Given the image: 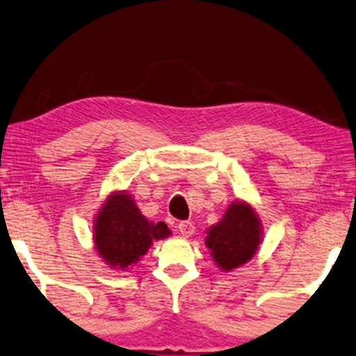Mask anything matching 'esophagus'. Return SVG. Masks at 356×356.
I'll list each match as a JSON object with an SVG mask.
<instances>
[{"label": "esophagus", "instance_id": "esophagus-1", "mask_svg": "<svg viewBox=\"0 0 356 356\" xmlns=\"http://www.w3.org/2000/svg\"><path fill=\"white\" fill-rule=\"evenodd\" d=\"M178 230L184 238H189L191 235H194L195 227H194V224L191 222V220H183V222L178 224Z\"/></svg>", "mask_w": 356, "mask_h": 356}]
</instances>
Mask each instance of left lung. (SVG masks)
Wrapping results in <instances>:
<instances>
[{
    "label": "left lung",
    "mask_w": 356,
    "mask_h": 356,
    "mask_svg": "<svg viewBox=\"0 0 356 356\" xmlns=\"http://www.w3.org/2000/svg\"><path fill=\"white\" fill-rule=\"evenodd\" d=\"M205 244L224 271L246 264L260 244L257 214L246 203H232L220 222L208 229Z\"/></svg>",
    "instance_id": "1"
}]
</instances>
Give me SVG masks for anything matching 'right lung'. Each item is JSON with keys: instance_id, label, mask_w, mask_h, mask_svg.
<instances>
[{"instance_id": "1", "label": "right lung", "mask_w": 356, "mask_h": 356, "mask_svg": "<svg viewBox=\"0 0 356 356\" xmlns=\"http://www.w3.org/2000/svg\"><path fill=\"white\" fill-rule=\"evenodd\" d=\"M168 235L167 224L149 222L124 192L108 197L95 224L96 249L108 265L120 270L137 264L151 243Z\"/></svg>"}]
</instances>
